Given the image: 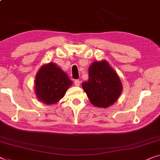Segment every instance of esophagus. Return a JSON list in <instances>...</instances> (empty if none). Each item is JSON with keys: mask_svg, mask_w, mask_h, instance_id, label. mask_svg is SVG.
Listing matches in <instances>:
<instances>
[{"mask_svg": "<svg viewBox=\"0 0 160 160\" xmlns=\"http://www.w3.org/2000/svg\"><path fill=\"white\" fill-rule=\"evenodd\" d=\"M80 84H81V82L78 79H76L74 81V84L75 86H76V87H79Z\"/></svg>", "mask_w": 160, "mask_h": 160, "instance_id": "obj_1", "label": "esophagus"}]
</instances>
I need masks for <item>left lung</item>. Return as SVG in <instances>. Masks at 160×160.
Segmentation results:
<instances>
[{
  "label": "left lung",
  "mask_w": 160,
  "mask_h": 160,
  "mask_svg": "<svg viewBox=\"0 0 160 160\" xmlns=\"http://www.w3.org/2000/svg\"><path fill=\"white\" fill-rule=\"evenodd\" d=\"M82 85L90 102L103 108L117 101L122 88L119 76L106 61L94 62L89 68V80Z\"/></svg>",
  "instance_id": "left-lung-1"
}]
</instances>
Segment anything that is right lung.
Listing matches in <instances>:
<instances>
[{
  "label": "right lung",
  "mask_w": 160,
  "mask_h": 160,
  "mask_svg": "<svg viewBox=\"0 0 160 160\" xmlns=\"http://www.w3.org/2000/svg\"><path fill=\"white\" fill-rule=\"evenodd\" d=\"M73 82L56 65L50 63L42 66L37 73L35 92L38 98L46 105L58 102Z\"/></svg>",
  "instance_id": "1"
}]
</instances>
